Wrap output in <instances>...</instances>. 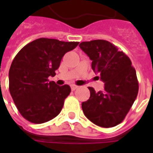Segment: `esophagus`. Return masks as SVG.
Instances as JSON below:
<instances>
[{"mask_svg": "<svg viewBox=\"0 0 153 153\" xmlns=\"http://www.w3.org/2000/svg\"><path fill=\"white\" fill-rule=\"evenodd\" d=\"M71 89H72V91H74V90H76L78 88H79V86H77V85H75V84H72L71 85Z\"/></svg>", "mask_w": 153, "mask_h": 153, "instance_id": "esophagus-1", "label": "esophagus"}]
</instances>
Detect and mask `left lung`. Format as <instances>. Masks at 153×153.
Masks as SVG:
<instances>
[{"mask_svg": "<svg viewBox=\"0 0 153 153\" xmlns=\"http://www.w3.org/2000/svg\"><path fill=\"white\" fill-rule=\"evenodd\" d=\"M79 47L92 60V69L105 83L104 91L88 87L89 99L82 103L87 118L93 124L110 128L123 121L138 92L136 71L130 59L106 40L83 42Z\"/></svg>", "mask_w": 153, "mask_h": 153, "instance_id": "1", "label": "left lung"}]
</instances>
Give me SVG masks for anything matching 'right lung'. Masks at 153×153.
<instances>
[{"label": "right lung", "mask_w": 153, "mask_h": 153, "mask_svg": "<svg viewBox=\"0 0 153 153\" xmlns=\"http://www.w3.org/2000/svg\"><path fill=\"white\" fill-rule=\"evenodd\" d=\"M78 45V42L42 38L27 44L16 55L9 71V89L27 120L42 124L59 115L71 89L67 84L59 86L49 81L48 77L56 75L64 55Z\"/></svg>", "instance_id": "obj_1"}]
</instances>
